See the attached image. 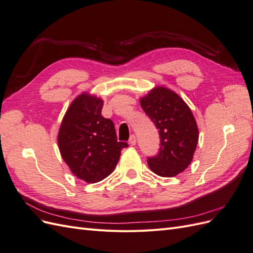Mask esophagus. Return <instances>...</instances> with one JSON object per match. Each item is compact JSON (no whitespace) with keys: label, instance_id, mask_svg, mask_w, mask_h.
<instances>
[{"label":"esophagus","instance_id":"obj_1","mask_svg":"<svg viewBox=\"0 0 253 253\" xmlns=\"http://www.w3.org/2000/svg\"><path fill=\"white\" fill-rule=\"evenodd\" d=\"M128 143L131 144V145H135L136 144V137H135V135H132L131 137H129Z\"/></svg>","mask_w":253,"mask_h":253}]
</instances>
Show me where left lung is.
Listing matches in <instances>:
<instances>
[{"mask_svg":"<svg viewBox=\"0 0 253 253\" xmlns=\"http://www.w3.org/2000/svg\"><path fill=\"white\" fill-rule=\"evenodd\" d=\"M140 104L158 128L160 138L157 155L148 157L150 169L163 177L181 173L192 162L198 141L192 112L177 94L162 86L142 97Z\"/></svg>","mask_w":253,"mask_h":253,"instance_id":"obj_1","label":"left lung"}]
</instances>
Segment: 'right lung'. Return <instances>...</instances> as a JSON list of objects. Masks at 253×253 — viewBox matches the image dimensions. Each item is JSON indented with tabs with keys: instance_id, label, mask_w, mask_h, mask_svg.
Masks as SVG:
<instances>
[{
	"instance_id": "1",
	"label": "right lung",
	"mask_w": 253,
	"mask_h": 253,
	"mask_svg": "<svg viewBox=\"0 0 253 253\" xmlns=\"http://www.w3.org/2000/svg\"><path fill=\"white\" fill-rule=\"evenodd\" d=\"M102 106L100 98L79 95L66 111L58 134L63 160L74 175L90 183L108 177L121 150L128 147L117 141L113 121L101 115Z\"/></svg>"
}]
</instances>
